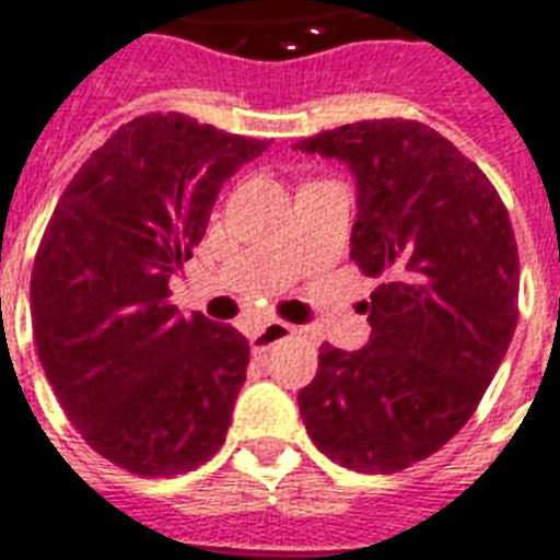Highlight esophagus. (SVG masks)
<instances>
[{"mask_svg":"<svg viewBox=\"0 0 560 560\" xmlns=\"http://www.w3.org/2000/svg\"><path fill=\"white\" fill-rule=\"evenodd\" d=\"M288 335H293V326L281 323V319H270V323H264V326L255 328L249 337L252 355H261V352H267L270 347L281 343V340H284Z\"/></svg>","mask_w":560,"mask_h":560,"instance_id":"obj_1","label":"esophagus"}]
</instances>
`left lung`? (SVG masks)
Wrapping results in <instances>:
<instances>
[{
    "label": "left lung",
    "mask_w": 560,
    "mask_h": 560,
    "mask_svg": "<svg viewBox=\"0 0 560 560\" xmlns=\"http://www.w3.org/2000/svg\"><path fill=\"white\" fill-rule=\"evenodd\" d=\"M358 182L352 261L382 284L370 343L323 347L299 411L323 455L399 472L464 429L517 328L520 258L490 178L417 119H364L299 140Z\"/></svg>",
    "instance_id": "8db88e82"
}]
</instances>
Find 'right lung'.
<instances>
[{"instance_id":"right-lung-1","label":"right lung","mask_w":560,"mask_h":560,"mask_svg":"<svg viewBox=\"0 0 560 560\" xmlns=\"http://www.w3.org/2000/svg\"><path fill=\"white\" fill-rule=\"evenodd\" d=\"M267 147L176 110L135 117L81 164L43 232V373L88 446L135 476H178L223 446L249 343L199 311L182 317L170 276L205 237L225 178Z\"/></svg>"}]
</instances>
